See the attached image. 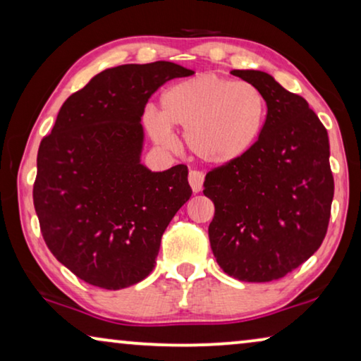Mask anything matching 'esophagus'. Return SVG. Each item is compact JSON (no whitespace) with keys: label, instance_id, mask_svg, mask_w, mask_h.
<instances>
[{"label":"esophagus","instance_id":"34e87169","mask_svg":"<svg viewBox=\"0 0 361 361\" xmlns=\"http://www.w3.org/2000/svg\"><path fill=\"white\" fill-rule=\"evenodd\" d=\"M189 184L192 187V192L199 194L202 190V185H204V174L200 171H190L189 172Z\"/></svg>","mask_w":361,"mask_h":361}]
</instances>
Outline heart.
<instances>
[{"label": "heart", "mask_w": 361, "mask_h": 361, "mask_svg": "<svg viewBox=\"0 0 361 361\" xmlns=\"http://www.w3.org/2000/svg\"><path fill=\"white\" fill-rule=\"evenodd\" d=\"M268 106L248 82L202 73L177 82L161 97V113L147 108L145 126L164 147L176 145L172 128L185 130V146L209 166H228L253 149L263 133Z\"/></svg>", "instance_id": "b5f03b06"}]
</instances>
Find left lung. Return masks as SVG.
I'll list each match as a JSON object with an SVG mask.
<instances>
[{"label":"left lung","mask_w":361,"mask_h":361,"mask_svg":"<svg viewBox=\"0 0 361 361\" xmlns=\"http://www.w3.org/2000/svg\"><path fill=\"white\" fill-rule=\"evenodd\" d=\"M264 95L268 115L245 157L205 176L216 263L246 283H268L309 259L327 233L334 199L329 135L302 97L261 71H231Z\"/></svg>","instance_id":"1"}]
</instances>
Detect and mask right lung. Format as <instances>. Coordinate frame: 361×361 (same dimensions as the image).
I'll use <instances>...</instances> for the list:
<instances>
[{
    "label": "right lung",
    "instance_id": "add662e5",
    "mask_svg": "<svg viewBox=\"0 0 361 361\" xmlns=\"http://www.w3.org/2000/svg\"><path fill=\"white\" fill-rule=\"evenodd\" d=\"M192 73L166 61L106 68L63 102L41 141L32 199L44 241L85 283L116 290L145 279L190 199L187 166L141 164V116L157 88Z\"/></svg>",
    "mask_w": 361,
    "mask_h": 361
}]
</instances>
